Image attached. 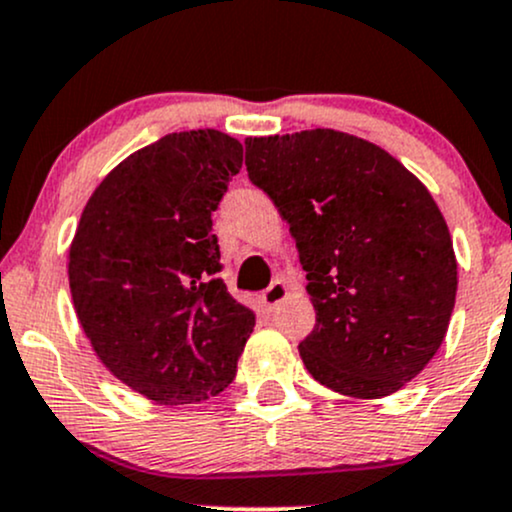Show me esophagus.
Segmentation results:
<instances>
[{
    "label": "esophagus",
    "instance_id": "obj_1",
    "mask_svg": "<svg viewBox=\"0 0 512 512\" xmlns=\"http://www.w3.org/2000/svg\"><path fill=\"white\" fill-rule=\"evenodd\" d=\"M286 293H289V289H286L284 281H272V284H269V289L262 291L260 301H262V305H264V308H267V310H274L276 305L284 301Z\"/></svg>",
    "mask_w": 512,
    "mask_h": 512
}]
</instances>
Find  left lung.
<instances>
[{"label":"left lung","instance_id":"obj_1","mask_svg":"<svg viewBox=\"0 0 512 512\" xmlns=\"http://www.w3.org/2000/svg\"><path fill=\"white\" fill-rule=\"evenodd\" d=\"M245 166L296 238L315 308L298 344L308 373L361 399L416 378L443 344L457 293L448 223L424 182L337 129L250 137Z\"/></svg>","mask_w":512,"mask_h":512}]
</instances>
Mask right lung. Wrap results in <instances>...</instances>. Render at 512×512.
<instances>
[{
  "label": "right lung",
  "mask_w": 512,
  "mask_h": 512,
  "mask_svg": "<svg viewBox=\"0 0 512 512\" xmlns=\"http://www.w3.org/2000/svg\"><path fill=\"white\" fill-rule=\"evenodd\" d=\"M240 166L243 146L219 129L166 134L108 173L76 228V317L103 366L156 404L226 390L255 327L219 279L211 228Z\"/></svg>",
  "instance_id": "add662e5"
}]
</instances>
